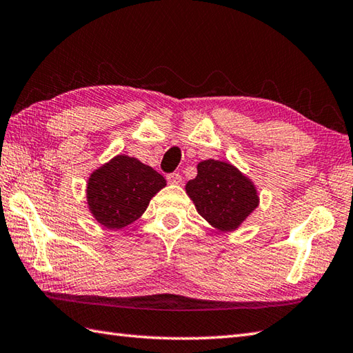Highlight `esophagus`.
<instances>
[{
  "label": "esophagus",
  "mask_w": 353,
  "mask_h": 353,
  "mask_svg": "<svg viewBox=\"0 0 353 353\" xmlns=\"http://www.w3.org/2000/svg\"><path fill=\"white\" fill-rule=\"evenodd\" d=\"M167 181L171 183V185H181L182 183V176L179 174V172H170V174L167 176Z\"/></svg>",
  "instance_id": "esophagus-1"
}]
</instances>
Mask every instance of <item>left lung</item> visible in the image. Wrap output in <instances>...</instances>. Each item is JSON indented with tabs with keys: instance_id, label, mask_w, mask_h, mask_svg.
I'll use <instances>...</instances> for the list:
<instances>
[{
	"instance_id": "1",
	"label": "left lung",
	"mask_w": 353,
	"mask_h": 353,
	"mask_svg": "<svg viewBox=\"0 0 353 353\" xmlns=\"http://www.w3.org/2000/svg\"><path fill=\"white\" fill-rule=\"evenodd\" d=\"M185 190L200 216L220 232L237 230L259 206L255 185L230 162H200Z\"/></svg>"
}]
</instances>
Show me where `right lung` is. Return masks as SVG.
<instances>
[{"label": "right lung", "instance_id": "right-lung-1", "mask_svg": "<svg viewBox=\"0 0 353 353\" xmlns=\"http://www.w3.org/2000/svg\"><path fill=\"white\" fill-rule=\"evenodd\" d=\"M165 185L167 181L156 170L134 157L117 154L90 174L88 210L102 226L122 230L142 216Z\"/></svg>", "mask_w": 353, "mask_h": 353}]
</instances>
